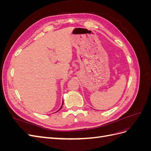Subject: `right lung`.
Returning a JSON list of instances; mask_svg holds the SVG:
<instances>
[{"label":"right lung","instance_id":"1","mask_svg":"<svg viewBox=\"0 0 151 151\" xmlns=\"http://www.w3.org/2000/svg\"><path fill=\"white\" fill-rule=\"evenodd\" d=\"M63 103H62V105H63ZM62 106H61V108H60V109H61V108H62ZM60 109H59V110H60Z\"/></svg>","mask_w":151,"mask_h":151}]
</instances>
